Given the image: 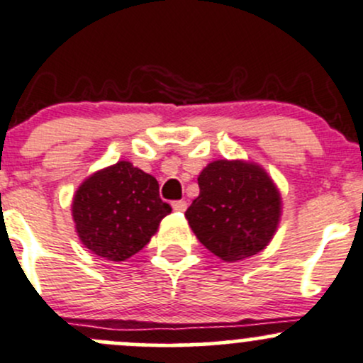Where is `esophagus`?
<instances>
[{"instance_id":"34e87169","label":"esophagus","mask_w":363,"mask_h":363,"mask_svg":"<svg viewBox=\"0 0 363 363\" xmlns=\"http://www.w3.org/2000/svg\"><path fill=\"white\" fill-rule=\"evenodd\" d=\"M172 208L175 212H186V208H188V203L184 200H179V201H174L172 203Z\"/></svg>"}]
</instances>
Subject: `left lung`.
Instances as JSON below:
<instances>
[{"label":"left lung","mask_w":363,"mask_h":363,"mask_svg":"<svg viewBox=\"0 0 363 363\" xmlns=\"http://www.w3.org/2000/svg\"><path fill=\"white\" fill-rule=\"evenodd\" d=\"M200 196L188 210L196 238L224 262L257 255L269 245L281 220V193L260 165L215 160L198 175Z\"/></svg>","instance_id":"1"}]
</instances>
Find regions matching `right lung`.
<instances>
[{"label": "right lung", "mask_w": 363, "mask_h": 363, "mask_svg": "<svg viewBox=\"0 0 363 363\" xmlns=\"http://www.w3.org/2000/svg\"><path fill=\"white\" fill-rule=\"evenodd\" d=\"M170 212L157 179L125 160L89 175L72 201L79 240L110 262H123L145 248Z\"/></svg>", "instance_id": "add662e5"}]
</instances>
